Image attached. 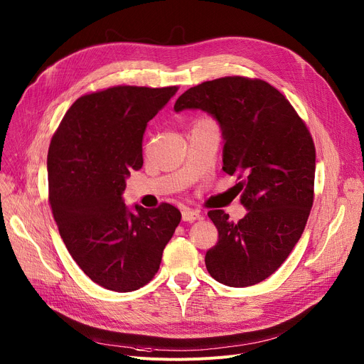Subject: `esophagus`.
Here are the masks:
<instances>
[{
	"mask_svg": "<svg viewBox=\"0 0 364 364\" xmlns=\"http://www.w3.org/2000/svg\"><path fill=\"white\" fill-rule=\"evenodd\" d=\"M181 218H183V221L192 223V221H195V220L202 218V215H200L199 211H193V209H190V208H184L183 213H181Z\"/></svg>",
	"mask_w": 364,
	"mask_h": 364,
	"instance_id": "1",
	"label": "esophagus"
}]
</instances>
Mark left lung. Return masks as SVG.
Masks as SVG:
<instances>
[{"label": "left lung", "instance_id": "left-lung-1", "mask_svg": "<svg viewBox=\"0 0 364 364\" xmlns=\"http://www.w3.org/2000/svg\"><path fill=\"white\" fill-rule=\"evenodd\" d=\"M200 109L217 119L224 139L223 171L247 214L233 223L223 209L209 211L218 230L206 252L208 273L245 288L269 276L289 257L307 224L316 174L309 128L284 95L261 80L225 76L188 88L174 110Z\"/></svg>", "mask_w": 364, "mask_h": 364}]
</instances>
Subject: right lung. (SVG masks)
<instances>
[{"instance_id":"add662e5","label":"right lung","mask_w":364,"mask_h":364,"mask_svg":"<svg viewBox=\"0 0 364 364\" xmlns=\"http://www.w3.org/2000/svg\"><path fill=\"white\" fill-rule=\"evenodd\" d=\"M177 87L118 85L76 100L51 139L47 171L53 217L69 254L103 288L137 291L159 270L180 224L176 206L124 203L125 180L143 166L147 122Z\"/></svg>"}]
</instances>
